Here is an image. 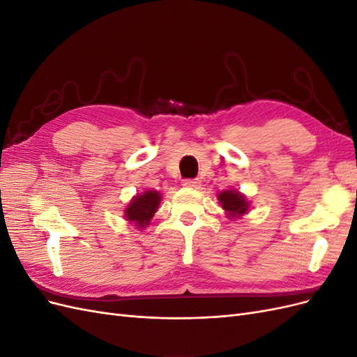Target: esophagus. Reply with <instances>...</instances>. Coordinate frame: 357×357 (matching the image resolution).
<instances>
[{
  "instance_id": "1",
  "label": "esophagus",
  "mask_w": 357,
  "mask_h": 357,
  "mask_svg": "<svg viewBox=\"0 0 357 357\" xmlns=\"http://www.w3.org/2000/svg\"><path fill=\"white\" fill-rule=\"evenodd\" d=\"M199 185H201V181H199V180H197V178H188V180L183 181V186H185V188L198 189V188H199Z\"/></svg>"
}]
</instances>
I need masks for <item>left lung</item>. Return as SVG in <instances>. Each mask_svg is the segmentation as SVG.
Segmentation results:
<instances>
[{
  "mask_svg": "<svg viewBox=\"0 0 357 357\" xmlns=\"http://www.w3.org/2000/svg\"><path fill=\"white\" fill-rule=\"evenodd\" d=\"M218 199L231 219L241 218L250 208V202L238 190H223L218 195Z\"/></svg>",
  "mask_w": 357,
  "mask_h": 357,
  "instance_id": "1",
  "label": "left lung"
}]
</instances>
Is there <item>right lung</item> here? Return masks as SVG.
Masks as SVG:
<instances>
[{
	"label": "right lung",
	"instance_id": "obj_1",
	"mask_svg": "<svg viewBox=\"0 0 357 357\" xmlns=\"http://www.w3.org/2000/svg\"><path fill=\"white\" fill-rule=\"evenodd\" d=\"M160 193L156 190H146L142 195H137L125 208V219L135 223L138 229H143L152 220L160 204Z\"/></svg>",
	"mask_w": 357,
	"mask_h": 357
}]
</instances>
